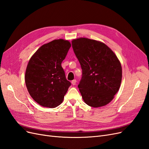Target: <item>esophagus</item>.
<instances>
[{
  "label": "esophagus",
  "mask_w": 149,
  "mask_h": 149,
  "mask_svg": "<svg viewBox=\"0 0 149 149\" xmlns=\"http://www.w3.org/2000/svg\"><path fill=\"white\" fill-rule=\"evenodd\" d=\"M76 79H73V81H71V84H73V86L76 84Z\"/></svg>",
  "instance_id": "esophagus-1"
}]
</instances>
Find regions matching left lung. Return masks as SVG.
Wrapping results in <instances>:
<instances>
[{
  "mask_svg": "<svg viewBox=\"0 0 149 149\" xmlns=\"http://www.w3.org/2000/svg\"><path fill=\"white\" fill-rule=\"evenodd\" d=\"M71 42L83 70L78 88L83 101L93 107L107 105L120 86L119 60L109 47L100 41L81 37Z\"/></svg>",
  "mask_w": 149,
  "mask_h": 149,
  "instance_id": "left-lung-1",
  "label": "left lung"
}]
</instances>
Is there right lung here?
Returning <instances> with one entry per match:
<instances>
[{
    "mask_svg": "<svg viewBox=\"0 0 149 149\" xmlns=\"http://www.w3.org/2000/svg\"><path fill=\"white\" fill-rule=\"evenodd\" d=\"M68 40H54L40 47L26 66L25 82L33 100L40 106L54 108L62 103L71 85L61 63L71 47Z\"/></svg>",
    "mask_w": 149,
    "mask_h": 149,
    "instance_id": "right-lung-1",
    "label": "right lung"
}]
</instances>
